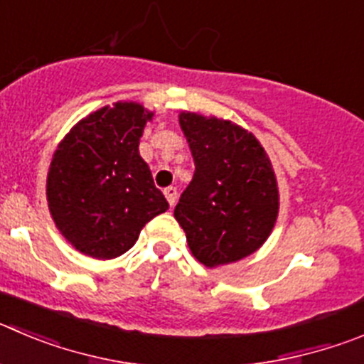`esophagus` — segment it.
<instances>
[{
  "label": "esophagus",
  "instance_id": "esophagus-1",
  "mask_svg": "<svg viewBox=\"0 0 364 364\" xmlns=\"http://www.w3.org/2000/svg\"><path fill=\"white\" fill-rule=\"evenodd\" d=\"M165 198H166V201H168V205L174 206L176 201H178V190H176L174 186H168V188H165Z\"/></svg>",
  "mask_w": 364,
  "mask_h": 364
}]
</instances>
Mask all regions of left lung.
I'll use <instances>...</instances> for the list:
<instances>
[{
    "label": "left lung",
    "mask_w": 364,
    "mask_h": 364,
    "mask_svg": "<svg viewBox=\"0 0 364 364\" xmlns=\"http://www.w3.org/2000/svg\"><path fill=\"white\" fill-rule=\"evenodd\" d=\"M196 171L176 205L192 255L206 267L244 259L269 237L277 178L259 140L232 122L181 113Z\"/></svg>",
    "instance_id": "obj_1"
}]
</instances>
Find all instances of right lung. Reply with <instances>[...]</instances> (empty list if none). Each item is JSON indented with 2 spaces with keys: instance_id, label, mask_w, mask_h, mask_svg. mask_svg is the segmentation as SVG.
I'll list each match as a JSON object with an SVG mask.
<instances>
[{
  "instance_id": "add662e5",
  "label": "right lung",
  "mask_w": 364,
  "mask_h": 364,
  "mask_svg": "<svg viewBox=\"0 0 364 364\" xmlns=\"http://www.w3.org/2000/svg\"><path fill=\"white\" fill-rule=\"evenodd\" d=\"M151 118L134 102L107 105L75 125L53 154L46 179L50 213L80 253L117 259L168 208L138 151Z\"/></svg>"
}]
</instances>
